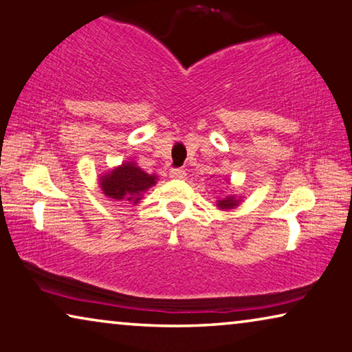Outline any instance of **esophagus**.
I'll return each mask as SVG.
<instances>
[{"label": "esophagus", "instance_id": "1", "mask_svg": "<svg viewBox=\"0 0 352 352\" xmlns=\"http://www.w3.org/2000/svg\"><path fill=\"white\" fill-rule=\"evenodd\" d=\"M169 175L170 178H175V180H183V178H186V170L180 169V167H174V169H170Z\"/></svg>", "mask_w": 352, "mask_h": 352}]
</instances>
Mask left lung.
I'll return each instance as SVG.
<instances>
[{
    "mask_svg": "<svg viewBox=\"0 0 352 352\" xmlns=\"http://www.w3.org/2000/svg\"><path fill=\"white\" fill-rule=\"evenodd\" d=\"M237 206V201H234V197H226L224 201H218V207L221 208H232Z\"/></svg>",
    "mask_w": 352,
    "mask_h": 352,
    "instance_id": "left-lung-1",
    "label": "left lung"
}]
</instances>
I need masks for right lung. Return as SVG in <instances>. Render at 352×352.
Returning a JSON list of instances; mask_svg holds the SVG:
<instances>
[{"label": "right lung", "mask_w": 352, "mask_h": 352, "mask_svg": "<svg viewBox=\"0 0 352 352\" xmlns=\"http://www.w3.org/2000/svg\"><path fill=\"white\" fill-rule=\"evenodd\" d=\"M155 180V175H148L133 162H126L101 178V188L106 196L115 201L126 199V201L138 204L140 192L153 186L156 183Z\"/></svg>", "instance_id": "add662e5"}]
</instances>
